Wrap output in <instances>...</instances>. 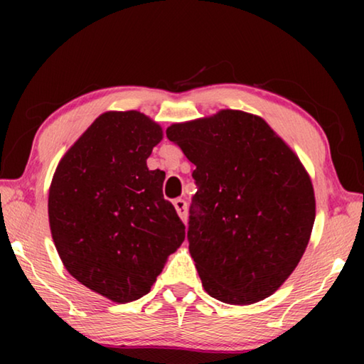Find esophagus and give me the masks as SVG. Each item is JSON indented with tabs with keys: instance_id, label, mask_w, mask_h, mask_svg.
I'll list each match as a JSON object with an SVG mask.
<instances>
[{
	"instance_id": "esophagus-1",
	"label": "esophagus",
	"mask_w": 364,
	"mask_h": 364,
	"mask_svg": "<svg viewBox=\"0 0 364 364\" xmlns=\"http://www.w3.org/2000/svg\"><path fill=\"white\" fill-rule=\"evenodd\" d=\"M173 205L176 208L178 215H180V218L183 221H186V218H188V204H186V200H184V199H175L173 200Z\"/></svg>"
}]
</instances>
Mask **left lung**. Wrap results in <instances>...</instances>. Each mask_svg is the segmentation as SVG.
I'll use <instances>...</instances> for the list:
<instances>
[{
	"instance_id": "obj_1",
	"label": "left lung",
	"mask_w": 364,
	"mask_h": 364,
	"mask_svg": "<svg viewBox=\"0 0 364 364\" xmlns=\"http://www.w3.org/2000/svg\"><path fill=\"white\" fill-rule=\"evenodd\" d=\"M167 138L196 165L188 241L208 295L250 305L278 291L315 223V193L299 157L242 110L173 123Z\"/></svg>"
}]
</instances>
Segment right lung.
Masks as SVG:
<instances>
[{
    "mask_svg": "<svg viewBox=\"0 0 364 364\" xmlns=\"http://www.w3.org/2000/svg\"><path fill=\"white\" fill-rule=\"evenodd\" d=\"M162 128L138 110L106 112L60 159L49 188L53 241L65 269L117 304L151 291L184 225L146 160Z\"/></svg>",
    "mask_w": 364,
    "mask_h": 364,
    "instance_id": "right-lung-1",
    "label": "right lung"
}]
</instances>
